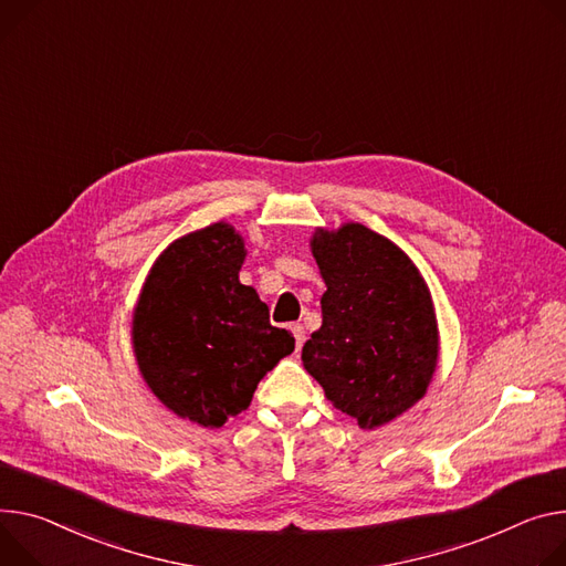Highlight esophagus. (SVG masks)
I'll use <instances>...</instances> for the list:
<instances>
[{
	"mask_svg": "<svg viewBox=\"0 0 566 566\" xmlns=\"http://www.w3.org/2000/svg\"><path fill=\"white\" fill-rule=\"evenodd\" d=\"M291 334H293V338H295V347L300 349L302 343H304V327H302L300 323H295V325H291Z\"/></svg>",
	"mask_w": 566,
	"mask_h": 566,
	"instance_id": "esophagus-1",
	"label": "esophagus"
}]
</instances>
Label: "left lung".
<instances>
[{"mask_svg": "<svg viewBox=\"0 0 566 566\" xmlns=\"http://www.w3.org/2000/svg\"><path fill=\"white\" fill-rule=\"evenodd\" d=\"M312 248L327 291L323 327L304 343L302 364L336 408L375 429L413 406L433 377L431 293L413 262L366 226L321 230Z\"/></svg>", "mask_w": 566, "mask_h": 566, "instance_id": "8db88e82", "label": "left lung"}]
</instances>
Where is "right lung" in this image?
<instances>
[{"label": "right lung", "instance_id": "add662e5", "mask_svg": "<svg viewBox=\"0 0 566 566\" xmlns=\"http://www.w3.org/2000/svg\"><path fill=\"white\" fill-rule=\"evenodd\" d=\"M243 241L214 223L171 243L153 266L133 323L139 370L174 413L223 427L295 347L269 306L239 282Z\"/></svg>", "mask_w": 566, "mask_h": 566}]
</instances>
